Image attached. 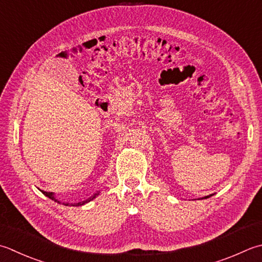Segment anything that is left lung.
I'll return each mask as SVG.
<instances>
[{
  "instance_id": "left-lung-1",
  "label": "left lung",
  "mask_w": 262,
  "mask_h": 262,
  "mask_svg": "<svg viewBox=\"0 0 262 262\" xmlns=\"http://www.w3.org/2000/svg\"><path fill=\"white\" fill-rule=\"evenodd\" d=\"M213 194H210V195H207V196H204V198H202V199H208V198H210V196H212Z\"/></svg>"
}]
</instances>
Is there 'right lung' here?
Listing matches in <instances>:
<instances>
[{
	"label": "right lung",
	"instance_id": "add662e5",
	"mask_svg": "<svg viewBox=\"0 0 262 262\" xmlns=\"http://www.w3.org/2000/svg\"><path fill=\"white\" fill-rule=\"evenodd\" d=\"M43 192V194H44V195L45 196H48L49 199H51V200H53V201L54 202H58V203H62L63 204V206H69V203H66V202H60L59 201V200L58 199H56L55 198V194L54 193H52V192H44V191H42ZM100 191H96V193H94L93 194V195H92V196H90L89 199H86L85 200V201H83V202H78V203H74V206L75 207H78V206H83V204H85V203H87V202H91L92 201V200H94L97 195H100Z\"/></svg>",
	"mask_w": 262,
	"mask_h": 262
}]
</instances>
